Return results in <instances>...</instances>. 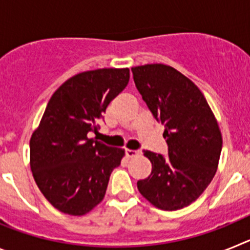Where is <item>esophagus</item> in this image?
Wrapping results in <instances>:
<instances>
[{
	"label": "esophagus",
	"instance_id": "esophagus-1",
	"mask_svg": "<svg viewBox=\"0 0 250 250\" xmlns=\"http://www.w3.org/2000/svg\"><path fill=\"white\" fill-rule=\"evenodd\" d=\"M125 154H126L127 158H134V156L140 155L141 152L139 151V150H130V149H127L126 151H125Z\"/></svg>",
	"mask_w": 250,
	"mask_h": 250
}]
</instances>
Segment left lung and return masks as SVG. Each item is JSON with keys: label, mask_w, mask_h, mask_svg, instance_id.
<instances>
[{"label": "left lung", "mask_w": 250, "mask_h": 250, "mask_svg": "<svg viewBox=\"0 0 250 250\" xmlns=\"http://www.w3.org/2000/svg\"><path fill=\"white\" fill-rule=\"evenodd\" d=\"M136 89L152 116L164 125L167 156L144 151L151 174L139 180L145 199L161 210L188 207L203 194L218 169L222 152L219 125L198 86L163 63L131 68Z\"/></svg>", "instance_id": "8db88e82"}]
</instances>
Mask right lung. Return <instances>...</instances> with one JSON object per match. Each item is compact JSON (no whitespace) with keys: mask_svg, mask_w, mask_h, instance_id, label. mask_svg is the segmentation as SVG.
Listing matches in <instances>:
<instances>
[{"mask_svg":"<svg viewBox=\"0 0 250 250\" xmlns=\"http://www.w3.org/2000/svg\"><path fill=\"white\" fill-rule=\"evenodd\" d=\"M129 79V68L80 72L51 96L31 136L30 165L39 189L57 210L83 215L104 199L125 151L90 139L89 132H98L103 112Z\"/></svg>","mask_w":250,"mask_h":250,"instance_id":"1","label":"right lung"}]
</instances>
